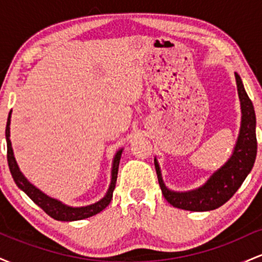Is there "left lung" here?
<instances>
[{
  "mask_svg": "<svg viewBox=\"0 0 262 262\" xmlns=\"http://www.w3.org/2000/svg\"><path fill=\"white\" fill-rule=\"evenodd\" d=\"M235 80L242 110V122L235 146L223 166L215 170L200 187L189 191H173L165 185L160 165L158 159H154L156 175L162 194L165 200L176 208L192 212H207L219 208L234 196L254 166L257 151L256 117L252 102L236 73Z\"/></svg>",
  "mask_w": 262,
  "mask_h": 262,
  "instance_id": "obj_1",
  "label": "left lung"
}]
</instances>
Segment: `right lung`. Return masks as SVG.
Listing matches in <instances>:
<instances>
[{
  "label": "right lung",
  "mask_w": 262,
  "mask_h": 262,
  "mask_svg": "<svg viewBox=\"0 0 262 262\" xmlns=\"http://www.w3.org/2000/svg\"><path fill=\"white\" fill-rule=\"evenodd\" d=\"M11 113L8 114L7 119V125H6V141H7V161L8 166H10V171L12 173L16 185L22 189L23 192L28 196L35 204H38L41 209L47 213L48 215L56 219V221L61 222H74V221H81V219H86L92 215L97 214L101 210H103L108 204L111 203V200L113 197V191L116 187L117 182V175H118V167H119V161H121V156L123 152V148H121L118 151L114 154L113 161H112V170H111V183L108 186V189L103 197L101 198L97 202L92 204H87V206L82 207H73L68 206V204L62 203L61 201L53 198L48 194H45L43 191H40L38 187H35L34 185H32L31 182L27 180V177L23 175L22 171L19 170L16 158H14L13 149H12V143L10 140V125H11Z\"/></svg>",
  "instance_id": "right-lung-1"
}]
</instances>
